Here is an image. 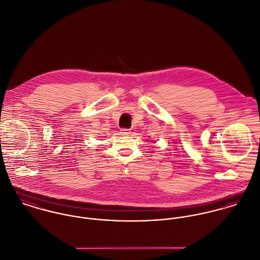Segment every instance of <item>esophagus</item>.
I'll return each instance as SVG.
<instances>
[{"label":"esophagus","instance_id":"1","mask_svg":"<svg viewBox=\"0 0 260 260\" xmlns=\"http://www.w3.org/2000/svg\"><path fill=\"white\" fill-rule=\"evenodd\" d=\"M120 131H121V133H122L123 135H129V134H130V130L127 129V128H122Z\"/></svg>","mask_w":260,"mask_h":260}]
</instances>
